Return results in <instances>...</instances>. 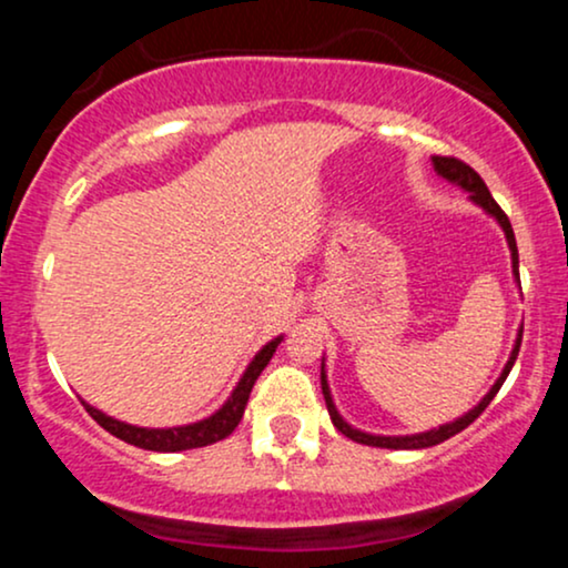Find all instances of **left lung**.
Segmentation results:
<instances>
[{
  "mask_svg": "<svg viewBox=\"0 0 568 568\" xmlns=\"http://www.w3.org/2000/svg\"><path fill=\"white\" fill-rule=\"evenodd\" d=\"M433 162H435V171H438V173L443 175V179H448V181H452V184H456V186L467 189V192H470L473 202H478V205L484 207V211H488L494 219L499 221L501 230H505V234H507V243H510L513 270H515V277H518V245H515V234H513L510 219H507V213L501 211V207L497 205V200L491 197V192H488V186L484 184V179H480V175L475 173L473 168L467 165V162H462V160H456V158H433ZM518 280H520V277H518ZM520 338H524V328H520L518 342H515V349H513L510 361H507V366H505V371H501V376L497 379V384H494V387H491V393H488V395L484 397V400H480L478 406H475V408L470 410V414H465V416H462V419L452 422V425H443V427H438V429H429V433H419V435H406V438H384V435H366V433H361V429H352V427L347 425V422H344L342 416H338L334 400H331L328 382H325V374H321L323 397H325V406H328L331 422H334V427L338 429V433L347 435L349 440L363 443V446H376V448H429V446H438V443L448 440V438H452V435L462 433V429H465V427H470L473 422L478 419L480 414H484L488 403L494 400V395H497L501 384H505L507 374H510L515 357H518V349H520Z\"/></svg>",
  "mask_w": 568,
  "mask_h": 568,
  "instance_id": "8db88e82",
  "label": "left lung"
}]
</instances>
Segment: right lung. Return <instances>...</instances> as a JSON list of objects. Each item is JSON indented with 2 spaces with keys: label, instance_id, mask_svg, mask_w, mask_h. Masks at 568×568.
Here are the masks:
<instances>
[{
  "label": "right lung",
  "instance_id": "obj_1",
  "mask_svg": "<svg viewBox=\"0 0 568 568\" xmlns=\"http://www.w3.org/2000/svg\"><path fill=\"white\" fill-rule=\"evenodd\" d=\"M280 342H283V336L272 338V342L266 344V347L258 352L256 357H253V363L247 366L237 387H234L230 400H226L213 416L197 422V425L171 427V429H146V427L125 425V422H116V419H112V416L101 414V410L88 406V403H82V406L90 416H93L98 425L106 429V433L116 435V438L130 443V446L149 448V452H186V448L211 446V443L224 440L226 435H232L234 427L240 425V419H243L245 406H247V397H251L253 384H256L258 376H262L266 363L272 361V355H275Z\"/></svg>",
  "mask_w": 568,
  "mask_h": 568
}]
</instances>
